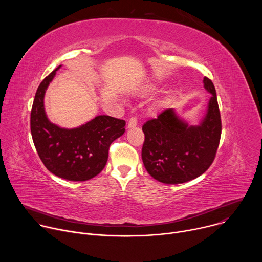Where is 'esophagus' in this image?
<instances>
[{
  "label": "esophagus",
  "instance_id": "obj_1",
  "mask_svg": "<svg viewBox=\"0 0 262 262\" xmlns=\"http://www.w3.org/2000/svg\"><path fill=\"white\" fill-rule=\"evenodd\" d=\"M137 124H138V120H137V118H135V117H132V118L128 120V123H127V127H128V128H133V127L137 126Z\"/></svg>",
  "mask_w": 262,
  "mask_h": 262
}]
</instances>
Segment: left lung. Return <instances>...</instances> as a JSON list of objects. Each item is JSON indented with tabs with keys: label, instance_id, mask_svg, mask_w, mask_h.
Segmentation results:
<instances>
[{
	"label": "left lung",
	"instance_id": "8db88e82",
	"mask_svg": "<svg viewBox=\"0 0 262 262\" xmlns=\"http://www.w3.org/2000/svg\"><path fill=\"white\" fill-rule=\"evenodd\" d=\"M203 83L211 97L199 125H189L173 108H167L142 126L143 164L149 174L163 183L177 184L197 178L215 158L222 133L221 115L212 82L205 77Z\"/></svg>",
	"mask_w": 262,
	"mask_h": 262
}]
</instances>
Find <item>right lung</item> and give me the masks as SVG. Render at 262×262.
I'll list each match as a JSON object with an SVG mask.
<instances>
[{"instance_id": "1", "label": "right lung", "mask_w": 262, "mask_h": 262, "mask_svg": "<svg viewBox=\"0 0 262 262\" xmlns=\"http://www.w3.org/2000/svg\"><path fill=\"white\" fill-rule=\"evenodd\" d=\"M58 66L40 83L31 111V134L41 162L54 175L85 181L104 168L112 142L125 132V121L106 115L96 116L77 128H62L53 124L45 111V94Z\"/></svg>"}]
</instances>
